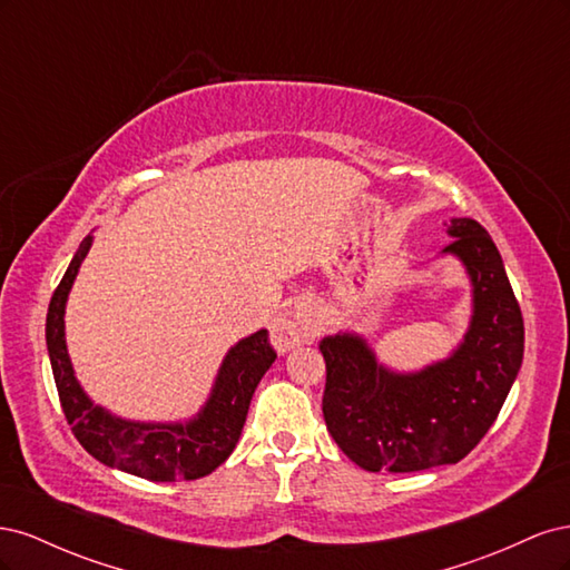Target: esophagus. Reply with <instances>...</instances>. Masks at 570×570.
<instances>
[{
    "instance_id": "34e87169",
    "label": "esophagus",
    "mask_w": 570,
    "mask_h": 570,
    "mask_svg": "<svg viewBox=\"0 0 570 570\" xmlns=\"http://www.w3.org/2000/svg\"><path fill=\"white\" fill-rule=\"evenodd\" d=\"M314 333V306L312 302H299L287 318H281L273 325L271 337L278 352H287L289 347L306 342Z\"/></svg>"
}]
</instances>
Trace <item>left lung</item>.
Here are the masks:
<instances>
[{"mask_svg":"<svg viewBox=\"0 0 570 570\" xmlns=\"http://www.w3.org/2000/svg\"><path fill=\"white\" fill-rule=\"evenodd\" d=\"M444 254L473 283V316L459 350L419 373L377 364L358 335L323 337V419L340 450L371 473L456 463L497 421L523 361V316L492 237L452 218Z\"/></svg>","mask_w":570,"mask_h":570,"instance_id":"1","label":"left lung"}]
</instances>
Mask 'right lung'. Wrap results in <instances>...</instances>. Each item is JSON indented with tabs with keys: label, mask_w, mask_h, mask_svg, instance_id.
I'll list each match as a JSON object with an SVG mask.
<instances>
[{
	"label": "right lung",
	"mask_w": 570,
	"mask_h": 570,
	"mask_svg": "<svg viewBox=\"0 0 570 570\" xmlns=\"http://www.w3.org/2000/svg\"><path fill=\"white\" fill-rule=\"evenodd\" d=\"M90 245L92 237H85L51 295L47 312V350L68 425L85 452L111 469L154 482L209 475L233 454L247 421L252 394L278 356L271 347L268 331L239 340L223 358L209 402L197 413V419L187 423H135L116 419L109 411L92 404L78 385L63 337L68 292Z\"/></svg>",
	"instance_id": "add662e5"
}]
</instances>
